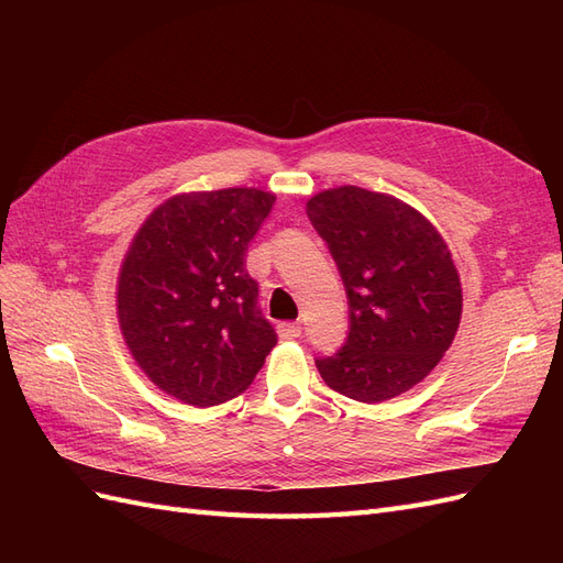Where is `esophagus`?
Masks as SVG:
<instances>
[{
	"label": "esophagus",
	"mask_w": 563,
	"mask_h": 563,
	"mask_svg": "<svg viewBox=\"0 0 563 563\" xmlns=\"http://www.w3.org/2000/svg\"><path fill=\"white\" fill-rule=\"evenodd\" d=\"M277 331H279V335L284 338V340H294V338H300L302 335V329H300V323H279L277 327Z\"/></svg>",
	"instance_id": "34e87169"
}]
</instances>
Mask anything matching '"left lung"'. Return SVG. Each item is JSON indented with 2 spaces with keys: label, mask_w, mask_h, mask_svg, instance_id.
I'll return each mask as SVG.
<instances>
[{
  "label": "left lung",
  "mask_w": 563,
  "mask_h": 563,
  "mask_svg": "<svg viewBox=\"0 0 563 563\" xmlns=\"http://www.w3.org/2000/svg\"><path fill=\"white\" fill-rule=\"evenodd\" d=\"M347 294L345 345L317 356L323 383L376 404L411 389L451 347L463 291L451 251L408 203L345 185L308 201Z\"/></svg>",
  "instance_id": "8db88e82"
}]
</instances>
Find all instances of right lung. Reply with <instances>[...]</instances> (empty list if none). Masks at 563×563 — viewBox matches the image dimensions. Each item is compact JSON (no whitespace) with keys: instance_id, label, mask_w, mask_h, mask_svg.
<instances>
[{"instance_id":"obj_1","label":"right lung","mask_w":563,"mask_h":563,"mask_svg":"<svg viewBox=\"0 0 563 563\" xmlns=\"http://www.w3.org/2000/svg\"><path fill=\"white\" fill-rule=\"evenodd\" d=\"M275 195L228 187L168 199L135 234L117 314L133 360L168 395L223 404L253 383L277 333L246 269Z\"/></svg>"}]
</instances>
